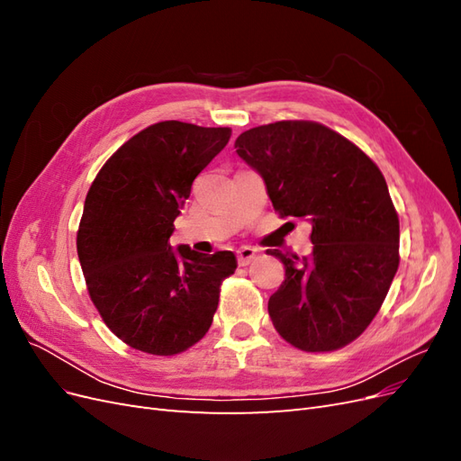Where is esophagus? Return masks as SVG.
I'll list each match as a JSON object with an SVG mask.
<instances>
[{"instance_id": "34e87169", "label": "esophagus", "mask_w": 461, "mask_h": 461, "mask_svg": "<svg viewBox=\"0 0 461 461\" xmlns=\"http://www.w3.org/2000/svg\"><path fill=\"white\" fill-rule=\"evenodd\" d=\"M256 258H258V249L249 248V246H244L239 249V252H236V259H239L240 267H246V265L252 263Z\"/></svg>"}]
</instances>
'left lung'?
<instances>
[{
	"label": "left lung",
	"instance_id": "1",
	"mask_svg": "<svg viewBox=\"0 0 461 461\" xmlns=\"http://www.w3.org/2000/svg\"><path fill=\"white\" fill-rule=\"evenodd\" d=\"M263 176L275 212L312 222L310 256L286 258L269 298L276 332L298 350L332 352L364 332L400 263V221L376 163L315 121H276L236 138Z\"/></svg>",
	"mask_w": 461,
	"mask_h": 461
}]
</instances>
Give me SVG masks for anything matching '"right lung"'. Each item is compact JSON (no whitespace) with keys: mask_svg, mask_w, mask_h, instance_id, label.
<instances>
[{"mask_svg":"<svg viewBox=\"0 0 461 461\" xmlns=\"http://www.w3.org/2000/svg\"><path fill=\"white\" fill-rule=\"evenodd\" d=\"M229 127L161 121L111 156L86 194L77 252L104 323L134 350L176 356L212 327L232 252L171 248L192 183L227 146Z\"/></svg>","mask_w":461,"mask_h":461,"instance_id":"1","label":"right lung"}]
</instances>
